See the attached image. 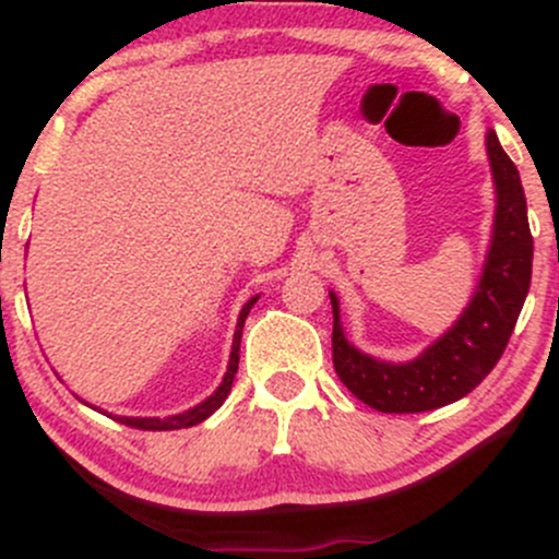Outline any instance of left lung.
<instances>
[{"instance_id": "obj_1", "label": "left lung", "mask_w": 559, "mask_h": 559, "mask_svg": "<svg viewBox=\"0 0 559 559\" xmlns=\"http://www.w3.org/2000/svg\"><path fill=\"white\" fill-rule=\"evenodd\" d=\"M487 155L495 182V223L479 285L444 336L406 364H388L347 342L333 307V368L349 393L377 412L414 414L454 404L468 395L503 355L522 312L533 274V237L527 201L516 166L487 131Z\"/></svg>"}]
</instances>
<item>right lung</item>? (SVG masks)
<instances>
[{
    "label": "right lung",
    "instance_id": "1",
    "mask_svg": "<svg viewBox=\"0 0 559 559\" xmlns=\"http://www.w3.org/2000/svg\"><path fill=\"white\" fill-rule=\"evenodd\" d=\"M258 296H252L250 301L241 307L239 312V320H237V331H234V344H231V358H228V368H226V377H223L221 388L215 390V393L210 395L206 401H201L199 406L188 408V412L182 414H171V417H115L118 423L129 425V428H140V430H180V428H191V425H199L204 423L210 414H215L217 408L223 406V401L228 399V393H231V384H234V377H237V368H239V344H241V328H245V320L247 314H250V309L255 307ZM96 408V406H94ZM112 417V414H109Z\"/></svg>",
    "mask_w": 559,
    "mask_h": 559
}]
</instances>
